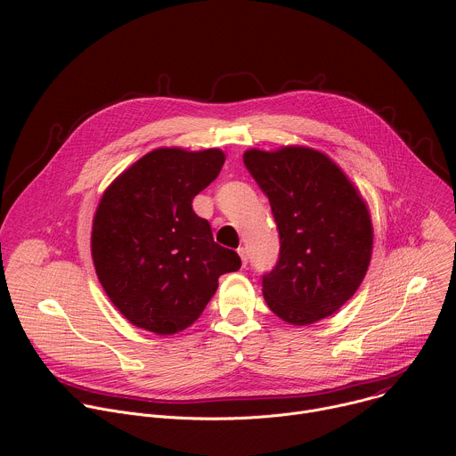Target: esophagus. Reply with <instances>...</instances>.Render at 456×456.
Here are the masks:
<instances>
[{"label":"esophagus","mask_w":456,"mask_h":456,"mask_svg":"<svg viewBox=\"0 0 456 456\" xmlns=\"http://www.w3.org/2000/svg\"><path fill=\"white\" fill-rule=\"evenodd\" d=\"M238 254H240V257H241V264H243V267L248 264V252H247V248L245 247H240L238 248Z\"/></svg>","instance_id":"obj_1"}]
</instances>
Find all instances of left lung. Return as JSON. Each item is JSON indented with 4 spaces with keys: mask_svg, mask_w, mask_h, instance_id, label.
I'll use <instances>...</instances> for the list:
<instances>
[{
    "mask_svg": "<svg viewBox=\"0 0 456 456\" xmlns=\"http://www.w3.org/2000/svg\"><path fill=\"white\" fill-rule=\"evenodd\" d=\"M243 162L280 232L278 262L262 276L269 308L297 327L332 315L370 265L373 231L364 200L327 155L310 148L248 150Z\"/></svg>",
    "mask_w": 456,
    "mask_h": 456,
    "instance_id": "8db88e82",
    "label": "left lung"
}]
</instances>
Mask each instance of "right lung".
Wrapping results in <instances>:
<instances>
[{
	"label": "right lung",
	"mask_w": 456,
	"mask_h": 456,
	"mask_svg": "<svg viewBox=\"0 0 456 456\" xmlns=\"http://www.w3.org/2000/svg\"><path fill=\"white\" fill-rule=\"evenodd\" d=\"M220 150L160 148L126 169L102 194L92 256L102 289L139 329L176 334L200 317L218 278L241 267L218 245L192 199L220 173Z\"/></svg>",
	"instance_id": "add662e5"
}]
</instances>
